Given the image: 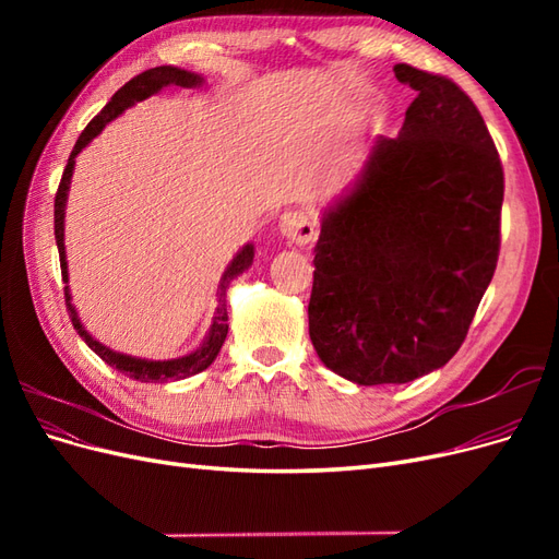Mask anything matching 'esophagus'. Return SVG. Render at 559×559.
<instances>
[{
	"label": "esophagus",
	"mask_w": 559,
	"mask_h": 559,
	"mask_svg": "<svg viewBox=\"0 0 559 559\" xmlns=\"http://www.w3.org/2000/svg\"><path fill=\"white\" fill-rule=\"evenodd\" d=\"M280 233L286 240L302 247L314 238V218L306 210H289L280 216Z\"/></svg>",
	"instance_id": "obj_1"
}]
</instances>
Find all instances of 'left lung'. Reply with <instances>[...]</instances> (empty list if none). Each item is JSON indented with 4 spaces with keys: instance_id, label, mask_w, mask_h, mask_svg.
<instances>
[{
    "instance_id": "obj_1",
    "label": "left lung",
    "mask_w": 559,
    "mask_h": 559,
    "mask_svg": "<svg viewBox=\"0 0 559 559\" xmlns=\"http://www.w3.org/2000/svg\"><path fill=\"white\" fill-rule=\"evenodd\" d=\"M417 91L321 212L310 341L354 384H403L462 347L499 259L503 170L480 111L445 76L394 64Z\"/></svg>"
}]
</instances>
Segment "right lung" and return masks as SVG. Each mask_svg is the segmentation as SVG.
<instances>
[{
    "label": "right lung",
    "mask_w": 559,
    "mask_h": 559,
    "mask_svg": "<svg viewBox=\"0 0 559 559\" xmlns=\"http://www.w3.org/2000/svg\"><path fill=\"white\" fill-rule=\"evenodd\" d=\"M205 79L195 72L189 70H179V67L173 64H163V67H154V70H146L142 74H138L134 79H130L121 91H116L111 103L99 111L93 121L86 126V130L81 132V138L76 140L70 160H67V167L62 173L58 193H56V242H58V253H60V267H62V282H70V273H67V251H64V207H67V195H70V183H72V175H74V165H76V156L86 148L99 132H103L114 118L121 116L126 109H130L132 105L142 103V99L158 95L163 88L167 86H181V88H200ZM253 263V245H245L238 253H235L233 261L228 263V267L224 270L222 280H218V289H216V310L212 317V326L205 335V341L200 343V347H195L193 352L183 354V357L177 359H142V357H130V354L109 349L107 345H103L99 341L86 331V326L81 324L79 312L72 302V294L70 286H64V300H67V310H70L72 324L76 329V333L83 337L99 359L105 364H109L111 368L121 370L123 376L138 380V382H167V380H183L198 376L200 370H205L207 366H212V361L216 359L218 349H222L226 333H228V310H226V292L235 277H240L247 267H251Z\"/></svg>",
    "instance_id": "1"
}]
</instances>
